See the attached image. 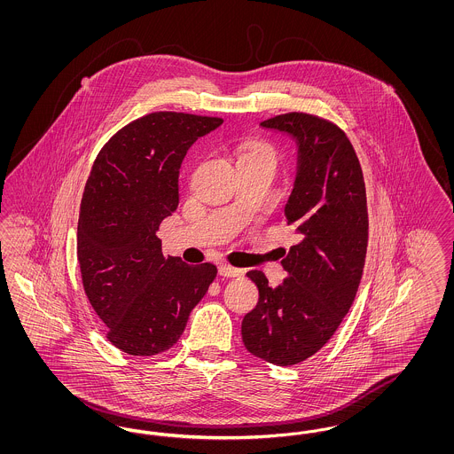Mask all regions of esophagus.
<instances>
[{
	"label": "esophagus",
	"instance_id": "1",
	"mask_svg": "<svg viewBox=\"0 0 454 454\" xmlns=\"http://www.w3.org/2000/svg\"><path fill=\"white\" fill-rule=\"evenodd\" d=\"M219 274L224 276V278H239V276L243 274V270L233 267V265H230V263H221V265H219Z\"/></svg>",
	"mask_w": 454,
	"mask_h": 454
}]
</instances>
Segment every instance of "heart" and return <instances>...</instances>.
<instances>
[{
    "instance_id": "1",
    "label": "heart",
    "mask_w": 454,
    "mask_h": 454,
    "mask_svg": "<svg viewBox=\"0 0 454 454\" xmlns=\"http://www.w3.org/2000/svg\"><path fill=\"white\" fill-rule=\"evenodd\" d=\"M245 158H263V160L276 163V152L272 146H269L265 143H254L243 152L239 160H245Z\"/></svg>"
}]
</instances>
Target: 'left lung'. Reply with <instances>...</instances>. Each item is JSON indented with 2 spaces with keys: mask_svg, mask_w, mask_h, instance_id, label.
Returning <instances> with one entry per match:
<instances>
[{
  "mask_svg": "<svg viewBox=\"0 0 454 454\" xmlns=\"http://www.w3.org/2000/svg\"><path fill=\"white\" fill-rule=\"evenodd\" d=\"M298 145V170L284 207L300 241L281 260L287 278L270 287L262 270L257 306L241 322L247 350L293 366L317 354L348 313L363 278L367 248L364 176L346 132L311 114L291 112L260 122Z\"/></svg>",
  "mask_w": 454,
  "mask_h": 454,
  "instance_id": "left-lung-1",
  "label": "left lung"
}]
</instances>
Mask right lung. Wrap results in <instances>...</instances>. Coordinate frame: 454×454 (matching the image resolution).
<instances>
[{
  "label": "right lung",
  "instance_id": "obj_1",
  "mask_svg": "<svg viewBox=\"0 0 454 454\" xmlns=\"http://www.w3.org/2000/svg\"><path fill=\"white\" fill-rule=\"evenodd\" d=\"M219 117L153 112L108 139L88 176L78 219V262L88 301L107 339L130 356L170 348L216 278V265L165 257L156 235L178 206L184 156Z\"/></svg>",
  "mask_w": 454,
  "mask_h": 454
}]
</instances>
